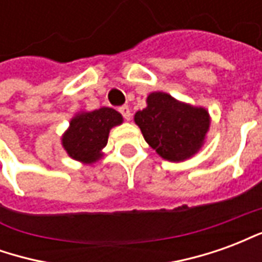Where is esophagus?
Masks as SVG:
<instances>
[{
  "label": "esophagus",
  "instance_id": "esophagus-1",
  "mask_svg": "<svg viewBox=\"0 0 262 262\" xmlns=\"http://www.w3.org/2000/svg\"><path fill=\"white\" fill-rule=\"evenodd\" d=\"M118 111H119L120 115H122V116H123L126 120H130L132 114H130V109H129V106H127V105H122V106H119V109H118Z\"/></svg>",
  "mask_w": 262,
  "mask_h": 262
}]
</instances>
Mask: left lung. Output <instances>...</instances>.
Masks as SVG:
<instances>
[{"mask_svg": "<svg viewBox=\"0 0 262 262\" xmlns=\"http://www.w3.org/2000/svg\"><path fill=\"white\" fill-rule=\"evenodd\" d=\"M144 140L168 161H182L201 148L209 129L206 109L176 101L164 92H153L147 108L135 115Z\"/></svg>", "mask_w": 262, "mask_h": 262, "instance_id": "8db88e82", "label": "left lung"}]
</instances>
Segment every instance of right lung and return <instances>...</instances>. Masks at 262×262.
Returning <instances> with one entry per match:
<instances>
[{
  "label": "right lung",
  "mask_w": 262,
  "mask_h": 262,
  "mask_svg": "<svg viewBox=\"0 0 262 262\" xmlns=\"http://www.w3.org/2000/svg\"><path fill=\"white\" fill-rule=\"evenodd\" d=\"M122 120V115L112 108L77 115L63 136V147L70 157L91 164L102 156L101 150L108 143L109 130Z\"/></svg>",
  "instance_id": "add662e5"
}]
</instances>
